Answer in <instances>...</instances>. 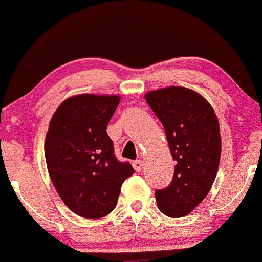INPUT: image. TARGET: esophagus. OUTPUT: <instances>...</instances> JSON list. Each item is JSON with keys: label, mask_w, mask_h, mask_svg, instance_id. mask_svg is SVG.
Segmentation results:
<instances>
[{"label": "esophagus", "mask_w": 262, "mask_h": 262, "mask_svg": "<svg viewBox=\"0 0 262 262\" xmlns=\"http://www.w3.org/2000/svg\"><path fill=\"white\" fill-rule=\"evenodd\" d=\"M132 166H134V169L136 171H141L142 169V161L141 160H135L134 163H132Z\"/></svg>", "instance_id": "obj_1"}]
</instances>
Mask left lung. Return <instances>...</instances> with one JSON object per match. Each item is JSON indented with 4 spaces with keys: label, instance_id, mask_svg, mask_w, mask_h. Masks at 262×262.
Returning a JSON list of instances; mask_svg holds the SVG:
<instances>
[{
    "label": "left lung",
    "instance_id": "obj_1",
    "mask_svg": "<svg viewBox=\"0 0 262 262\" xmlns=\"http://www.w3.org/2000/svg\"><path fill=\"white\" fill-rule=\"evenodd\" d=\"M147 104L163 123L174 177L168 188L155 190L161 213L184 217L211 190L221 158V135L212 106L196 92L184 87L151 91Z\"/></svg>",
    "mask_w": 262,
    "mask_h": 262
}]
</instances>
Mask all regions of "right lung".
Returning <instances> with one entry per match:
<instances>
[{"instance_id": "1", "label": "right lung", "mask_w": 262, "mask_h": 262, "mask_svg": "<svg viewBox=\"0 0 262 262\" xmlns=\"http://www.w3.org/2000/svg\"><path fill=\"white\" fill-rule=\"evenodd\" d=\"M118 96L78 94L66 99L51 117L45 159L54 187L71 211L101 218L115 209L121 185L135 170L116 159L107 125Z\"/></svg>"}]
</instances>
